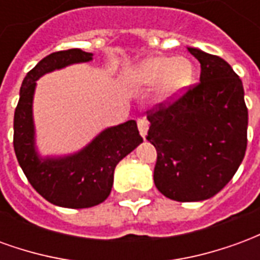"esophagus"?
Segmentation results:
<instances>
[{
	"mask_svg": "<svg viewBox=\"0 0 260 260\" xmlns=\"http://www.w3.org/2000/svg\"><path fill=\"white\" fill-rule=\"evenodd\" d=\"M138 128H139L141 135L145 138V136L147 135V129H149V122H147V119L145 118L138 119Z\"/></svg>",
	"mask_w": 260,
	"mask_h": 260,
	"instance_id": "1",
	"label": "esophagus"
}]
</instances>
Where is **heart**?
Here are the masks:
<instances>
[{"label":"heart","instance_id":"b5f03b06","mask_svg":"<svg viewBox=\"0 0 260 260\" xmlns=\"http://www.w3.org/2000/svg\"><path fill=\"white\" fill-rule=\"evenodd\" d=\"M131 79L142 87H152L160 83V97L163 100H173L192 83L193 65L184 57H149L132 69Z\"/></svg>","mask_w":260,"mask_h":260}]
</instances>
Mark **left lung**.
<instances>
[{
    "label": "left lung",
    "mask_w": 260,
    "mask_h": 260,
    "mask_svg": "<svg viewBox=\"0 0 260 260\" xmlns=\"http://www.w3.org/2000/svg\"><path fill=\"white\" fill-rule=\"evenodd\" d=\"M199 83L147 111L146 139L157 150L154 185L177 202H199L227 185L246 150L248 108L229 62L198 48Z\"/></svg>",
    "instance_id": "obj_1"
}]
</instances>
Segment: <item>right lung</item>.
Here are the masks:
<instances>
[{"label":"right lung","instance_id":"obj_1","mask_svg":"<svg viewBox=\"0 0 260 260\" xmlns=\"http://www.w3.org/2000/svg\"><path fill=\"white\" fill-rule=\"evenodd\" d=\"M91 53L71 48L43 58L25 76L15 108L14 149L26 178L46 201L69 209H85L106 201L113 188L115 166L143 142L136 122L129 119L104 129L80 152L64 157H39L31 111L36 80L55 69L91 61Z\"/></svg>","mask_w":260,"mask_h":260}]
</instances>
